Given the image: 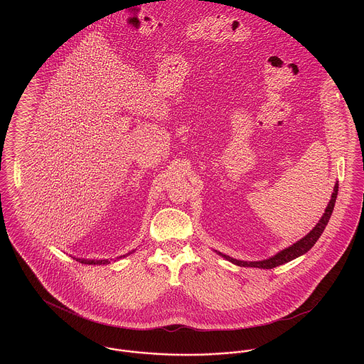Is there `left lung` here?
Listing matches in <instances>:
<instances>
[{"mask_svg":"<svg viewBox=\"0 0 364 364\" xmlns=\"http://www.w3.org/2000/svg\"><path fill=\"white\" fill-rule=\"evenodd\" d=\"M337 193H338V183L334 184V190H333V193H331V199H330V202L328 203V208H325L323 215L321 217V220L318 221V224L312 228V230H310L304 237H301L299 242H294L292 245H289V247L281 250L276 255H273V257H270V258H267V259L247 262V260L230 258L229 255H225V254L218 252V251H215V252H217L218 255H221L223 258H225L226 260L232 262L233 264L242 266V267H258V269H273V267H277L279 264H284V263H287V262L296 259V258L304 255L307 251H310L312 247H314V244L316 242V240L321 237V235L323 233L325 228H326L328 223H329L330 215H331V213H333Z\"/></svg>","mask_w":364,"mask_h":364,"instance_id":"1","label":"left lung"}]
</instances>
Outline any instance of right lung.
<instances>
[{
    "label": "right lung",
    "instance_id": "1",
    "mask_svg": "<svg viewBox=\"0 0 364 364\" xmlns=\"http://www.w3.org/2000/svg\"><path fill=\"white\" fill-rule=\"evenodd\" d=\"M135 251V250H134ZM134 251H129L128 254H125V255H122V257H117V259H122V258H125V257H128L129 254H132ZM73 259L77 260V262H80V263H83V264H109L110 262L113 259H85V258H75L73 257ZM114 260V262H116Z\"/></svg>",
    "mask_w": 364,
    "mask_h": 364
}]
</instances>
